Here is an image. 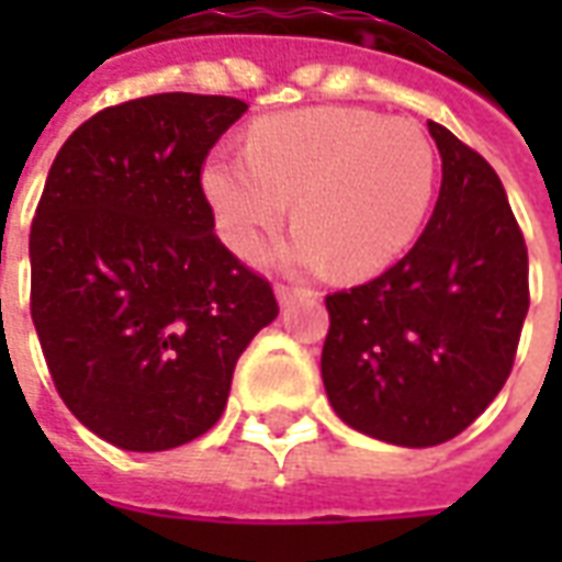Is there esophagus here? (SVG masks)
I'll return each mask as SVG.
<instances>
[{
	"mask_svg": "<svg viewBox=\"0 0 562 562\" xmlns=\"http://www.w3.org/2000/svg\"><path fill=\"white\" fill-rule=\"evenodd\" d=\"M277 297H280L282 306H289L292 301H297V297H316V292H313V289H301V285L280 282V285H277Z\"/></svg>",
	"mask_w": 562,
	"mask_h": 562,
	"instance_id": "34e87169",
	"label": "esophagus"
}]
</instances>
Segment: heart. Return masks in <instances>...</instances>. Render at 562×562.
<instances>
[{
  "instance_id": "obj_1",
  "label": "heart",
  "mask_w": 562,
  "mask_h": 562,
  "mask_svg": "<svg viewBox=\"0 0 562 562\" xmlns=\"http://www.w3.org/2000/svg\"><path fill=\"white\" fill-rule=\"evenodd\" d=\"M436 189V149L418 123L364 108H301L265 116L246 156L216 153L204 192L225 244L252 256L294 201L297 228L277 246L282 268L370 277L422 232Z\"/></svg>"
}]
</instances>
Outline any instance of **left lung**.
<instances>
[{
  "mask_svg": "<svg viewBox=\"0 0 562 562\" xmlns=\"http://www.w3.org/2000/svg\"><path fill=\"white\" fill-rule=\"evenodd\" d=\"M442 156L434 216L406 256L325 297L322 379L342 422L394 446L454 439L506 385L530 310L527 244L484 156L427 123Z\"/></svg>",
  "mask_w": 562,
  "mask_h": 562,
  "instance_id": "left-lung-1",
  "label": "left lung"
}]
</instances>
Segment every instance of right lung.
Instances as JSON below:
<instances>
[{
	"instance_id": "obj_1",
	"label": "right lung",
	"mask_w": 562,
	"mask_h": 562,
	"mask_svg": "<svg viewBox=\"0 0 562 562\" xmlns=\"http://www.w3.org/2000/svg\"><path fill=\"white\" fill-rule=\"evenodd\" d=\"M232 95L111 104L56 153L30 232V310L59 397L126 451L220 422L237 358L280 304L213 232L201 171Z\"/></svg>"
}]
</instances>
